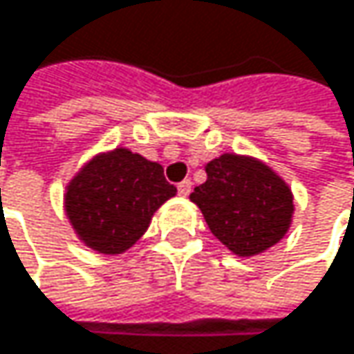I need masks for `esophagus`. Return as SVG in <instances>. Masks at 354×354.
<instances>
[{
    "label": "esophagus",
    "instance_id": "obj_1",
    "mask_svg": "<svg viewBox=\"0 0 354 354\" xmlns=\"http://www.w3.org/2000/svg\"><path fill=\"white\" fill-rule=\"evenodd\" d=\"M190 188H192V182H190V180H182V182L178 184V194H180V196H188V194H190Z\"/></svg>",
    "mask_w": 354,
    "mask_h": 354
}]
</instances>
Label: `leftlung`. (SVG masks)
<instances>
[{
	"label": "left lung",
	"instance_id": "obj_1",
	"mask_svg": "<svg viewBox=\"0 0 354 354\" xmlns=\"http://www.w3.org/2000/svg\"><path fill=\"white\" fill-rule=\"evenodd\" d=\"M207 182L190 192L211 234L238 256H256L289 232L293 194L256 158L223 153L209 162Z\"/></svg>",
	"mask_w": 354,
	"mask_h": 354
}]
</instances>
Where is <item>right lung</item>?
Listing matches in <instances>:
<instances>
[{
  "mask_svg": "<svg viewBox=\"0 0 354 354\" xmlns=\"http://www.w3.org/2000/svg\"><path fill=\"white\" fill-rule=\"evenodd\" d=\"M174 194L160 164L118 147L90 160L67 184L65 213L86 246L122 254Z\"/></svg>",
  "mask_w": 354,
  "mask_h": 354,
  "instance_id": "1",
  "label": "right lung"
}]
</instances>
